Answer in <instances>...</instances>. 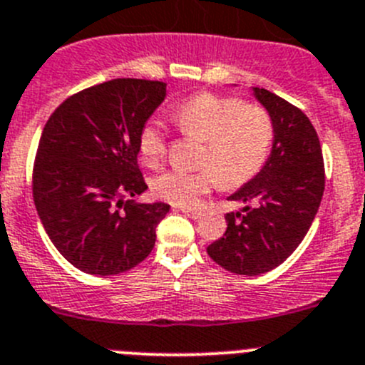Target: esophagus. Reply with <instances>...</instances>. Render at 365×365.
Masks as SVG:
<instances>
[{
  "label": "esophagus",
  "mask_w": 365,
  "mask_h": 365,
  "mask_svg": "<svg viewBox=\"0 0 365 365\" xmlns=\"http://www.w3.org/2000/svg\"><path fill=\"white\" fill-rule=\"evenodd\" d=\"M183 214H187L189 217H192V220H198V217H202V210H194V209H187V207H182Z\"/></svg>",
  "instance_id": "34e87169"
}]
</instances>
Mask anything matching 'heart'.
Returning a JSON list of instances; mask_svg holds the SVG:
<instances>
[{
    "label": "heart",
    "instance_id": "1",
    "mask_svg": "<svg viewBox=\"0 0 365 365\" xmlns=\"http://www.w3.org/2000/svg\"><path fill=\"white\" fill-rule=\"evenodd\" d=\"M173 120L183 135L203 140L202 169H167L153 178V192L175 205H196L216 185L243 187L259 175L270 156L274 120L263 106L203 91L176 106ZM138 149L145 165H156L165 156L167 138L158 122H145Z\"/></svg>",
    "mask_w": 365,
    "mask_h": 365
}]
</instances>
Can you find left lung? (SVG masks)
Instances as JSON below:
<instances>
[{"label": "left lung", "mask_w": 365, "mask_h": 365, "mask_svg": "<svg viewBox=\"0 0 365 365\" xmlns=\"http://www.w3.org/2000/svg\"><path fill=\"white\" fill-rule=\"evenodd\" d=\"M274 120V145L261 173L229 200L243 212H229L223 237L207 254L225 270L259 275L290 257L312 227L324 194V160L309 118L279 95L254 88Z\"/></svg>", "instance_id": "1"}]
</instances>
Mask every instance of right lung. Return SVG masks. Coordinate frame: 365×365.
I'll return each mask as SVG.
<instances>
[{
    "label": "right lung",
    "instance_id": "obj_1",
    "mask_svg": "<svg viewBox=\"0 0 365 365\" xmlns=\"http://www.w3.org/2000/svg\"><path fill=\"white\" fill-rule=\"evenodd\" d=\"M165 98V83L113 79L68 97L37 145L32 194L44 230L75 268L131 270L151 254L169 205L135 203L140 129Z\"/></svg>",
    "mask_w": 365,
    "mask_h": 365
}]
</instances>
